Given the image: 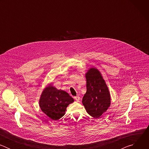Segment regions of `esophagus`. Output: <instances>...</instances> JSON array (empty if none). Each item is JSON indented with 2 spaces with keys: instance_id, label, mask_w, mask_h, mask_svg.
Returning a JSON list of instances; mask_svg holds the SVG:
<instances>
[{
  "instance_id": "1",
  "label": "esophagus",
  "mask_w": 149,
  "mask_h": 149,
  "mask_svg": "<svg viewBox=\"0 0 149 149\" xmlns=\"http://www.w3.org/2000/svg\"><path fill=\"white\" fill-rule=\"evenodd\" d=\"M74 99L77 101V102H79L80 101V97L79 96H76L74 97Z\"/></svg>"
}]
</instances>
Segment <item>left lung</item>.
Returning a JSON list of instances; mask_svg holds the SVG:
<instances>
[{"instance_id":"1","label":"left lung","mask_w":149,"mask_h":149,"mask_svg":"<svg viewBox=\"0 0 149 149\" xmlns=\"http://www.w3.org/2000/svg\"><path fill=\"white\" fill-rule=\"evenodd\" d=\"M87 92L82 98V104L87 112L94 118H99L110 105V95L100 72L91 68L86 74Z\"/></svg>"}]
</instances>
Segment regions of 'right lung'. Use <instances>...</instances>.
<instances>
[{
	"instance_id": "add662e5",
	"label": "right lung",
	"mask_w": 149,
	"mask_h": 149,
	"mask_svg": "<svg viewBox=\"0 0 149 149\" xmlns=\"http://www.w3.org/2000/svg\"><path fill=\"white\" fill-rule=\"evenodd\" d=\"M74 101L67 92L49 86L40 96L39 105L45 114L52 120H57L63 116L67 106Z\"/></svg>"
}]
</instances>
